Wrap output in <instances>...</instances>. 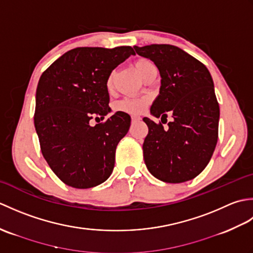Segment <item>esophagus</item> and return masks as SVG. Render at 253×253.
Here are the masks:
<instances>
[{
	"label": "esophagus",
	"mask_w": 253,
	"mask_h": 253,
	"mask_svg": "<svg viewBox=\"0 0 253 253\" xmlns=\"http://www.w3.org/2000/svg\"><path fill=\"white\" fill-rule=\"evenodd\" d=\"M140 120H141V118L139 117V116H131V123H132V124H135V123L139 122Z\"/></svg>",
	"instance_id": "1"
}]
</instances>
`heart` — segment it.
<instances>
[{"instance_id":"1","label":"heart","mask_w":253,"mask_h":253,"mask_svg":"<svg viewBox=\"0 0 253 253\" xmlns=\"http://www.w3.org/2000/svg\"><path fill=\"white\" fill-rule=\"evenodd\" d=\"M151 62L148 60H138L135 63V68L137 73L142 75L143 71L149 65H151ZM109 85L111 84V79H109ZM148 104V100L146 98H126L115 104L114 109L118 112H126V113H132V114H137V113H141L144 107Z\"/></svg>"}]
</instances>
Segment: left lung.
Listing matches in <instances>:
<instances>
[{"mask_svg":"<svg viewBox=\"0 0 253 253\" xmlns=\"http://www.w3.org/2000/svg\"><path fill=\"white\" fill-rule=\"evenodd\" d=\"M151 60L161 76L160 93L151 115L173 122L162 124L143 118L149 132L143 142L144 163L155 178L178 184L195 178L206 169L216 147L219 106L211 74L201 62L170 44L133 46Z\"/></svg>","mask_w":253,"mask_h":253,"instance_id":"obj_1","label":"left lung"}]
</instances>
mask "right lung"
I'll list each match as a JSON object with an SVG mask.
<instances>
[{
	"mask_svg": "<svg viewBox=\"0 0 253 253\" xmlns=\"http://www.w3.org/2000/svg\"><path fill=\"white\" fill-rule=\"evenodd\" d=\"M135 55L130 46L76 47L41 75L36 92L35 127L41 152L64 184L87 189L104 182L115 164L118 142L130 116L111 112L107 80L114 68ZM95 118V120H96Z\"/></svg>",
	"mask_w": 253,
	"mask_h": 253,
	"instance_id": "1",
	"label": "right lung"
}]
</instances>
